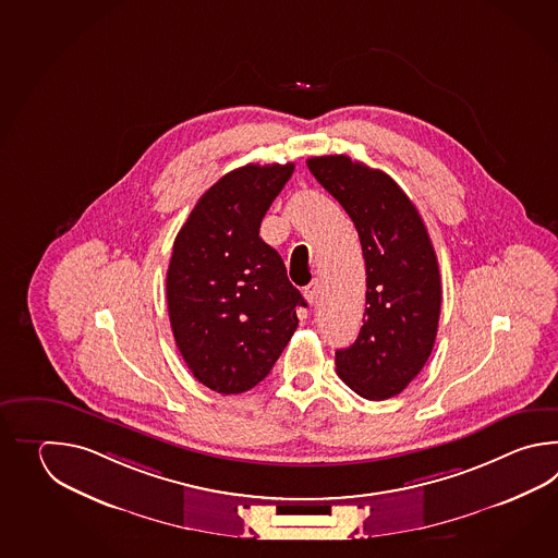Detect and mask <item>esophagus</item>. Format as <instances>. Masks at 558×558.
<instances>
[{"label":"esophagus","mask_w":558,"mask_h":558,"mask_svg":"<svg viewBox=\"0 0 558 558\" xmlns=\"http://www.w3.org/2000/svg\"><path fill=\"white\" fill-rule=\"evenodd\" d=\"M320 293V283L315 279V281H311V283L305 287V299H307L308 303L313 305V303H317V299H319Z\"/></svg>","instance_id":"esophagus-1"}]
</instances>
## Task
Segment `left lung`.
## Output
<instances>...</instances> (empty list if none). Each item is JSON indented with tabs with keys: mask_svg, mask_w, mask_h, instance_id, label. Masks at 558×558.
Returning <instances> with one entry per match:
<instances>
[{
	"mask_svg": "<svg viewBox=\"0 0 558 558\" xmlns=\"http://www.w3.org/2000/svg\"><path fill=\"white\" fill-rule=\"evenodd\" d=\"M308 171L355 223L367 269V307L337 375L368 401L403 391L425 367L439 327L440 275L427 227L404 191L347 155L307 159Z\"/></svg>",
	"mask_w": 558,
	"mask_h": 558,
	"instance_id": "obj_1",
	"label": "left lung"
}]
</instances>
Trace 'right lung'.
Listing matches in <instances>:
<instances>
[{
  "instance_id": "1",
  "label": "right lung",
  "mask_w": 558,
  "mask_h": 558,
  "mask_svg": "<svg viewBox=\"0 0 558 558\" xmlns=\"http://www.w3.org/2000/svg\"><path fill=\"white\" fill-rule=\"evenodd\" d=\"M293 163L239 167L205 191L173 243L167 308L193 377L221 395L262 383L291 341L305 299L259 238Z\"/></svg>"
}]
</instances>
